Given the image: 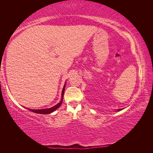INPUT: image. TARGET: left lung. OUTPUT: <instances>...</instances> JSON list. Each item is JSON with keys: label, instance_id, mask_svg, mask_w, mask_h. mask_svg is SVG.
<instances>
[{"label": "left lung", "instance_id": "obj_1", "mask_svg": "<svg viewBox=\"0 0 153 153\" xmlns=\"http://www.w3.org/2000/svg\"><path fill=\"white\" fill-rule=\"evenodd\" d=\"M122 110V108H121V109H118V111H120V110Z\"/></svg>", "mask_w": 153, "mask_h": 153}]
</instances>
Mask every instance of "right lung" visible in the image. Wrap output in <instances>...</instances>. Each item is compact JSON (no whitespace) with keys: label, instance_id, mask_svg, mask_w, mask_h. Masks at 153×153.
<instances>
[{"label":"right lung","instance_id":"1","mask_svg":"<svg viewBox=\"0 0 153 153\" xmlns=\"http://www.w3.org/2000/svg\"><path fill=\"white\" fill-rule=\"evenodd\" d=\"M65 85H66V84H65L64 87H63V89H62V99L60 100V102L59 103H58L57 105H56L55 106H54L53 107H51L50 108H46V109H39V110H33V109H28L30 110V111L33 112H35V113H37V114H50L51 112H54V110H56L58 107H59L62 102V100H63V96H64V89H65Z\"/></svg>","mask_w":153,"mask_h":153}]
</instances>
